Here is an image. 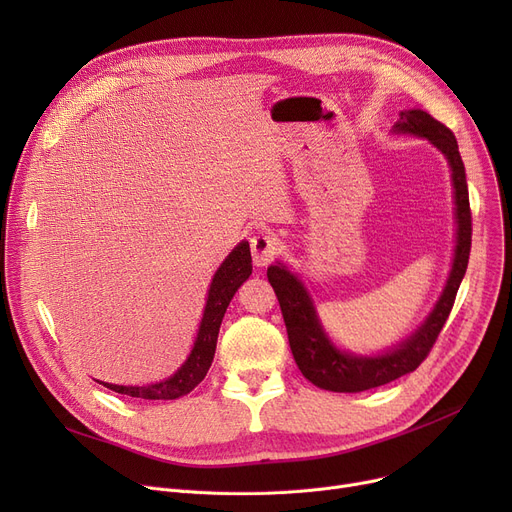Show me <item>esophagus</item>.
I'll return each instance as SVG.
<instances>
[{"label":"esophagus","instance_id":"obj_1","mask_svg":"<svg viewBox=\"0 0 512 512\" xmlns=\"http://www.w3.org/2000/svg\"><path fill=\"white\" fill-rule=\"evenodd\" d=\"M278 247H280V242L274 234H270V232L255 234L251 238V251H253L255 265H259V267L270 265L278 253Z\"/></svg>","mask_w":512,"mask_h":512}]
</instances>
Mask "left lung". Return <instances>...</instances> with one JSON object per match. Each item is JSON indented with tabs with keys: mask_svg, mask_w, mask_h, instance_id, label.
I'll return each instance as SVG.
<instances>
[{
	"mask_svg": "<svg viewBox=\"0 0 512 512\" xmlns=\"http://www.w3.org/2000/svg\"><path fill=\"white\" fill-rule=\"evenodd\" d=\"M394 130L432 141L446 155L452 170L456 224H459L454 263L442 297L432 315L425 319V324L409 340L386 355L355 357L340 353L328 340L324 330H321L313 303L301 280L292 276L284 265L267 267V280H270L278 297L294 361H297L301 373L311 384L330 392H363L394 382L400 375L415 371L434 348L467 272L473 232L469 188L465 164L452 130L423 110L400 112V120L394 124Z\"/></svg>",
	"mask_w": 512,
	"mask_h": 512,
	"instance_id": "8db88e82",
	"label": "left lung"
}]
</instances>
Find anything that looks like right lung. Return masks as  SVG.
<instances>
[{
	"label": "right lung",
	"instance_id": "right-lung-1",
	"mask_svg": "<svg viewBox=\"0 0 512 512\" xmlns=\"http://www.w3.org/2000/svg\"><path fill=\"white\" fill-rule=\"evenodd\" d=\"M251 272H253V265H251L249 242H240V245L228 255V259L220 265V270L215 272L193 351L172 378L151 386H116V384H105V382H99V384L118 394L145 398V400H174L178 396L191 392L199 382H203V378L207 375L215 355V344H218V334H220L224 313L234 297V292L251 276Z\"/></svg>",
	"mask_w": 512,
	"mask_h": 512
}]
</instances>
